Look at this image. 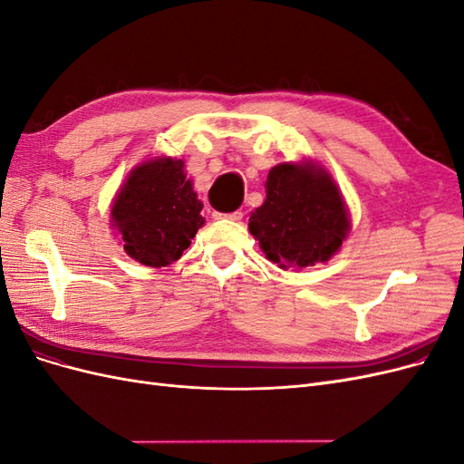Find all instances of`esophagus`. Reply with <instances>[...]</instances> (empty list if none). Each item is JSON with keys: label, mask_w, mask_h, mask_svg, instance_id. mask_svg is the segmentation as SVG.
<instances>
[{"label": "esophagus", "mask_w": 464, "mask_h": 464, "mask_svg": "<svg viewBox=\"0 0 464 464\" xmlns=\"http://www.w3.org/2000/svg\"><path fill=\"white\" fill-rule=\"evenodd\" d=\"M242 210H234V213H215V218H227V220H242Z\"/></svg>", "instance_id": "esophagus-1"}]
</instances>
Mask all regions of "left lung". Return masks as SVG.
Returning a JSON list of instances; mask_svg holds the SVG:
<instances>
[{
	"instance_id": "left-lung-1",
	"label": "left lung",
	"mask_w": 464,
	"mask_h": 464,
	"mask_svg": "<svg viewBox=\"0 0 464 464\" xmlns=\"http://www.w3.org/2000/svg\"><path fill=\"white\" fill-rule=\"evenodd\" d=\"M350 230L343 195L323 168L283 162L265 181V201L249 217L266 259L283 269L334 256Z\"/></svg>"
}]
</instances>
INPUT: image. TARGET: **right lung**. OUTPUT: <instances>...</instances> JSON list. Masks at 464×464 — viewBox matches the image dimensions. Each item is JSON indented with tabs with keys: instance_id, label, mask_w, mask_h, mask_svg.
I'll return each instance as SVG.
<instances>
[{
	"instance_id": "right-lung-1",
	"label": "right lung",
	"mask_w": 464,
	"mask_h": 464,
	"mask_svg": "<svg viewBox=\"0 0 464 464\" xmlns=\"http://www.w3.org/2000/svg\"><path fill=\"white\" fill-rule=\"evenodd\" d=\"M201 203L184 162L154 159L137 166L111 207L125 254L147 266L178 261L203 227Z\"/></svg>"
}]
</instances>
